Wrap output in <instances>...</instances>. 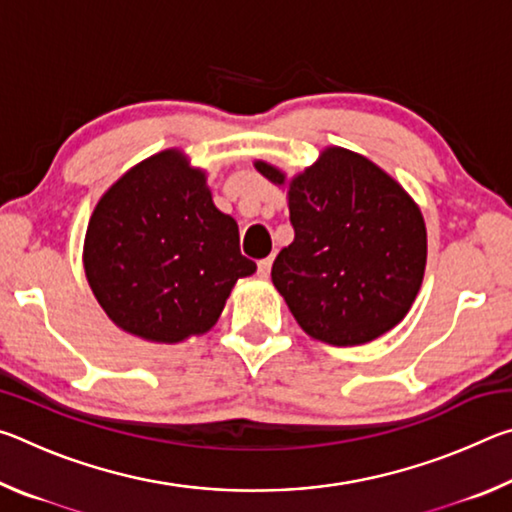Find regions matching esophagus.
<instances>
[{
    "instance_id": "1",
    "label": "esophagus",
    "mask_w": 512,
    "mask_h": 512,
    "mask_svg": "<svg viewBox=\"0 0 512 512\" xmlns=\"http://www.w3.org/2000/svg\"><path fill=\"white\" fill-rule=\"evenodd\" d=\"M271 264H273V257H266V259H259L257 262V273L259 277H268V273H271Z\"/></svg>"
}]
</instances>
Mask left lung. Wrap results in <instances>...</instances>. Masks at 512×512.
Segmentation results:
<instances>
[{
	"instance_id": "obj_1",
	"label": "left lung",
	"mask_w": 512,
	"mask_h": 512,
	"mask_svg": "<svg viewBox=\"0 0 512 512\" xmlns=\"http://www.w3.org/2000/svg\"><path fill=\"white\" fill-rule=\"evenodd\" d=\"M255 169L273 185L287 176ZM293 237L273 262V284L311 339L361 345L409 314L427 264L420 207L375 162L341 146L289 183Z\"/></svg>"
}]
</instances>
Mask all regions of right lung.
<instances>
[{"mask_svg":"<svg viewBox=\"0 0 512 512\" xmlns=\"http://www.w3.org/2000/svg\"><path fill=\"white\" fill-rule=\"evenodd\" d=\"M83 266L108 318L153 343L201 336L232 287L255 273L239 225L216 210L205 171L167 149L135 164L90 216Z\"/></svg>","mask_w":512,"mask_h":512,"instance_id":"1","label":"right lung"}]
</instances>
